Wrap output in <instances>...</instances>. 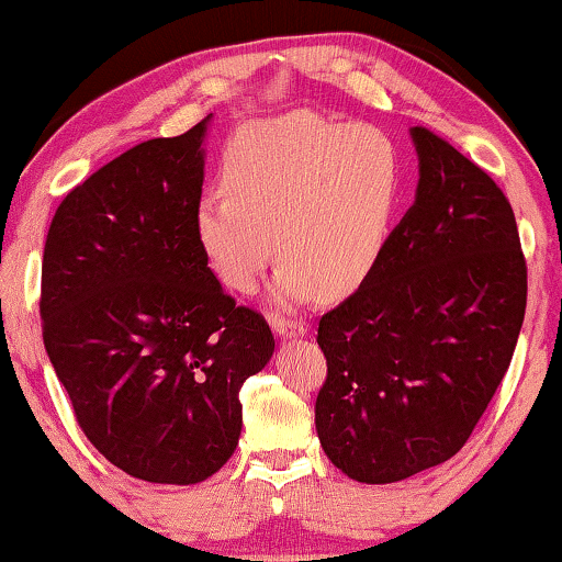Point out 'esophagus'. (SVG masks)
<instances>
[{
    "instance_id": "obj_1",
    "label": "esophagus",
    "mask_w": 562,
    "mask_h": 562,
    "mask_svg": "<svg viewBox=\"0 0 562 562\" xmlns=\"http://www.w3.org/2000/svg\"><path fill=\"white\" fill-rule=\"evenodd\" d=\"M271 327L279 337L289 339V337H304L306 331V324L301 319H291V316H283V314H271Z\"/></svg>"
}]
</instances>
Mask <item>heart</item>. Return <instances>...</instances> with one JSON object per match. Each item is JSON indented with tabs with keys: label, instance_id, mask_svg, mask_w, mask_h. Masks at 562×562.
I'll return each instance as SVG.
<instances>
[{
	"label": "heart",
	"instance_id": "1",
	"mask_svg": "<svg viewBox=\"0 0 562 562\" xmlns=\"http://www.w3.org/2000/svg\"><path fill=\"white\" fill-rule=\"evenodd\" d=\"M223 190L194 210V235L227 289L250 294L283 258L276 294L337 299L378 266L403 192V159L378 126L316 113L256 121L223 157ZM274 240H270V235Z\"/></svg>",
	"mask_w": 562,
	"mask_h": 562
}]
</instances>
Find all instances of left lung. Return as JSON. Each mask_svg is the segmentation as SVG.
Masks as SVG:
<instances>
[{"label": "left lung", "mask_w": 562, "mask_h": 562, "mask_svg": "<svg viewBox=\"0 0 562 562\" xmlns=\"http://www.w3.org/2000/svg\"><path fill=\"white\" fill-rule=\"evenodd\" d=\"M420 182L372 273L319 319L316 434L349 479L390 484L457 453L507 372L527 306L509 200L482 167L413 128Z\"/></svg>", "instance_id": "obj_1"}]
</instances>
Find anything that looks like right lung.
<instances>
[{"mask_svg": "<svg viewBox=\"0 0 562 562\" xmlns=\"http://www.w3.org/2000/svg\"><path fill=\"white\" fill-rule=\"evenodd\" d=\"M207 119L72 187L43 254V341L78 426L113 467L154 484H198L233 457L240 387L276 345L194 235Z\"/></svg>", "mask_w": 562, "mask_h": 562, "instance_id": "right-lung-1", "label": "right lung"}]
</instances>
